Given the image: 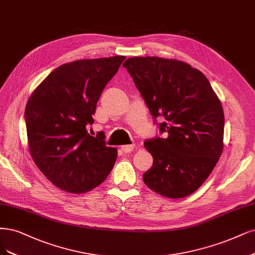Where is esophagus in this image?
I'll list each match as a JSON object with an SVG mask.
<instances>
[{
	"mask_svg": "<svg viewBox=\"0 0 255 255\" xmlns=\"http://www.w3.org/2000/svg\"><path fill=\"white\" fill-rule=\"evenodd\" d=\"M134 147H135V144H127V145H122V146H121L122 151H124L125 153H129V152H131V151L134 150Z\"/></svg>",
	"mask_w": 255,
	"mask_h": 255,
	"instance_id": "34e87169",
	"label": "esophagus"
}]
</instances>
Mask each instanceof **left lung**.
<instances>
[{
  "label": "left lung",
  "mask_w": 255,
  "mask_h": 255,
  "mask_svg": "<svg viewBox=\"0 0 255 255\" xmlns=\"http://www.w3.org/2000/svg\"><path fill=\"white\" fill-rule=\"evenodd\" d=\"M154 118L162 116L166 136L144 141L153 165L146 186L162 196L186 197L211 174L224 148L222 103L206 76L188 63L134 57L124 63Z\"/></svg>",
  "instance_id": "left-lung-1"
}]
</instances>
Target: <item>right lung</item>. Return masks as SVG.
Returning <instances> with one entry per match:
<instances>
[{"instance_id":"obj_1","label":"right lung","mask_w":255,"mask_h":255,"mask_svg":"<svg viewBox=\"0 0 255 255\" xmlns=\"http://www.w3.org/2000/svg\"><path fill=\"white\" fill-rule=\"evenodd\" d=\"M125 56L77 60L52 71L31 94L25 109L28 147L34 163L56 187L84 193L104 181L117 159L103 131L87 127L105 85Z\"/></svg>"}]
</instances>
